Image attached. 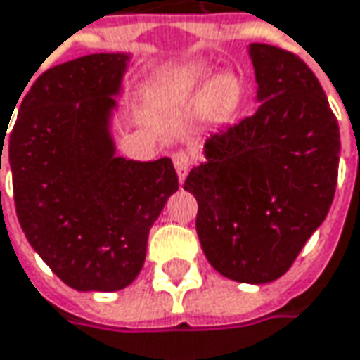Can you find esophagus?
I'll return each instance as SVG.
<instances>
[{
  "label": "esophagus",
  "instance_id": "1",
  "mask_svg": "<svg viewBox=\"0 0 360 360\" xmlns=\"http://www.w3.org/2000/svg\"><path fill=\"white\" fill-rule=\"evenodd\" d=\"M173 165H175V171H177V175H179V179L183 181L187 177V173H189V169H191V157H189V153H185V150H177V153H173Z\"/></svg>",
  "mask_w": 360,
  "mask_h": 360
}]
</instances>
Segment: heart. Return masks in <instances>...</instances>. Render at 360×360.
Returning a JSON list of instances; mask_svg holds the SVG:
<instances>
[{
	"label": "heart",
	"mask_w": 360,
	"mask_h": 360,
	"mask_svg": "<svg viewBox=\"0 0 360 360\" xmlns=\"http://www.w3.org/2000/svg\"><path fill=\"white\" fill-rule=\"evenodd\" d=\"M238 96H240V86L233 78H224L217 82L215 86V102H217V108L221 112H227L229 108L236 106L238 102Z\"/></svg>",
	"instance_id": "heart-1"
}]
</instances>
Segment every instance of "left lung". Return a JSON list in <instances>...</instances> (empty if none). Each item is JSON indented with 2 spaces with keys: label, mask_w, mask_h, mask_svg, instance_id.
<instances>
[{
  "label": "left lung",
  "mask_w": 360,
  "mask_h": 360,
  "mask_svg": "<svg viewBox=\"0 0 360 360\" xmlns=\"http://www.w3.org/2000/svg\"><path fill=\"white\" fill-rule=\"evenodd\" d=\"M259 108L205 143L183 189L197 236L229 280L266 284L290 270L333 205L340 133L316 74L300 56L252 44Z\"/></svg>",
  "instance_id": "obj_1"
}]
</instances>
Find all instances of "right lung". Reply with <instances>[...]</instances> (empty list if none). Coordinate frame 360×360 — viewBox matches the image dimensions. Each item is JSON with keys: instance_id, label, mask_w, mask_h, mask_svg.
<instances>
[{"instance_id": "right-lung-1", "label": "right lung", "mask_w": 360, "mask_h": 360, "mask_svg": "<svg viewBox=\"0 0 360 360\" xmlns=\"http://www.w3.org/2000/svg\"><path fill=\"white\" fill-rule=\"evenodd\" d=\"M124 68V54H90L41 72L8 136L25 238L64 284L82 292L133 282L150 226L179 189L171 159L141 163L115 155L106 120Z\"/></svg>"}]
</instances>
